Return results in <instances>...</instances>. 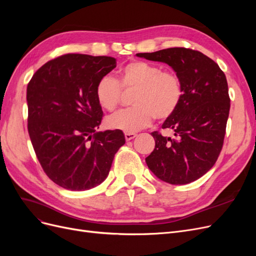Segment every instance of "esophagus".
<instances>
[{
    "label": "esophagus",
    "mask_w": 256,
    "mask_h": 256,
    "mask_svg": "<svg viewBox=\"0 0 256 256\" xmlns=\"http://www.w3.org/2000/svg\"><path fill=\"white\" fill-rule=\"evenodd\" d=\"M136 136V134H134V132H126V134H125V138H126V141L132 140V138H134Z\"/></svg>",
    "instance_id": "obj_1"
}]
</instances>
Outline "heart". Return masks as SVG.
Instances as JSON below:
<instances>
[{"label":"heart","instance_id":"b5f03b06","mask_svg":"<svg viewBox=\"0 0 256 256\" xmlns=\"http://www.w3.org/2000/svg\"><path fill=\"white\" fill-rule=\"evenodd\" d=\"M118 84L113 76L106 74L96 85V99L106 111L118 106L122 88H136L134 96L136 106L124 110L108 118V126L125 132H136L148 127L157 116L159 120L170 118L177 109L182 97V88L178 76L164 70L160 65L144 60H134L124 66Z\"/></svg>","mask_w":256,"mask_h":256}]
</instances>
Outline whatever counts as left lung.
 I'll return each mask as SVG.
<instances>
[{
    "label": "left lung",
    "instance_id": "left-lung-1",
    "mask_svg": "<svg viewBox=\"0 0 256 256\" xmlns=\"http://www.w3.org/2000/svg\"><path fill=\"white\" fill-rule=\"evenodd\" d=\"M136 56L171 66L182 88L176 111L162 124L174 136L152 132L156 144L146 164L171 184L194 182L214 166L222 150L230 113L226 76L218 64L196 50L168 48Z\"/></svg>",
    "mask_w": 256,
    "mask_h": 256
}]
</instances>
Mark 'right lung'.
Here are the masks:
<instances>
[{"mask_svg":"<svg viewBox=\"0 0 256 256\" xmlns=\"http://www.w3.org/2000/svg\"><path fill=\"white\" fill-rule=\"evenodd\" d=\"M115 67L111 56L65 54L28 84L30 142L44 173L62 188L84 191L102 184L125 144L122 130L97 131L104 113L96 85Z\"/></svg>","mask_w":256,"mask_h":256,"instance_id":"obj_1","label":"right lung"}]
</instances>
